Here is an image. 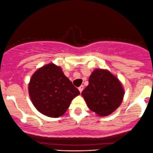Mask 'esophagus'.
Returning <instances> with one entry per match:
<instances>
[{
	"mask_svg": "<svg viewBox=\"0 0 153 153\" xmlns=\"http://www.w3.org/2000/svg\"><path fill=\"white\" fill-rule=\"evenodd\" d=\"M78 89H79V92H82V91H83V89H84V86H83V85H81V86H80L79 87Z\"/></svg>",
	"mask_w": 153,
	"mask_h": 153,
	"instance_id": "obj_1",
	"label": "esophagus"
}]
</instances>
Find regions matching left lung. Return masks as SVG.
<instances>
[{"instance_id": "left-lung-1", "label": "left lung", "mask_w": 153, "mask_h": 153, "mask_svg": "<svg viewBox=\"0 0 153 153\" xmlns=\"http://www.w3.org/2000/svg\"><path fill=\"white\" fill-rule=\"evenodd\" d=\"M82 95L91 111L99 116H107L121 104L124 90L119 79L108 70L96 68Z\"/></svg>"}]
</instances>
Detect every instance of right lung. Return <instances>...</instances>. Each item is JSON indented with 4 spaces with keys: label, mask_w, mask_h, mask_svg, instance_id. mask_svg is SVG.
Listing matches in <instances>:
<instances>
[{
    "label": "right lung",
    "mask_w": 153,
    "mask_h": 153,
    "mask_svg": "<svg viewBox=\"0 0 153 153\" xmlns=\"http://www.w3.org/2000/svg\"><path fill=\"white\" fill-rule=\"evenodd\" d=\"M29 95L36 109L51 118L63 116L80 94L60 66L51 63L38 68L30 79Z\"/></svg>",
    "instance_id": "right-lung-1"
}]
</instances>
